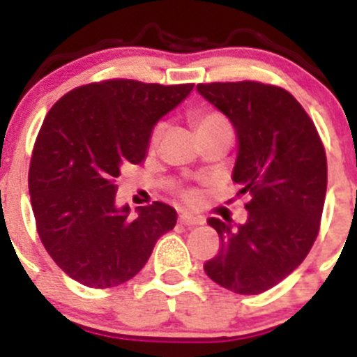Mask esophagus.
I'll return each mask as SVG.
<instances>
[{"instance_id":"obj_1","label":"esophagus","mask_w":357,"mask_h":357,"mask_svg":"<svg viewBox=\"0 0 357 357\" xmlns=\"http://www.w3.org/2000/svg\"><path fill=\"white\" fill-rule=\"evenodd\" d=\"M178 222H181L182 225L195 227V225H204V223H206V220L200 216H193V214H181Z\"/></svg>"}]
</instances>
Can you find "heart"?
<instances>
[{
    "mask_svg": "<svg viewBox=\"0 0 357 357\" xmlns=\"http://www.w3.org/2000/svg\"><path fill=\"white\" fill-rule=\"evenodd\" d=\"M214 127H229V123H227V119L223 118L222 114H218V112H206V114H200L195 118V128H197V132L207 130V128H214ZM160 130H162V128L157 127L155 132H153V137H151V143L153 144L159 141ZM184 198L188 202H197L198 193L197 191H185Z\"/></svg>",
    "mask_w": 357,
    "mask_h": 357,
    "instance_id": "1",
    "label": "heart"
}]
</instances>
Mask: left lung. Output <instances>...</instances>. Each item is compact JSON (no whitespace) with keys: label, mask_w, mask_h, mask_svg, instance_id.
I'll use <instances>...</instances> for the list:
<instances>
[{"label":"left lung","mask_w":357,"mask_h":357,"mask_svg":"<svg viewBox=\"0 0 357 357\" xmlns=\"http://www.w3.org/2000/svg\"><path fill=\"white\" fill-rule=\"evenodd\" d=\"M238 137L232 181L248 195L247 222L209 218L222 239L207 275L239 295H259L301 266L320 229L327 159L314 123L288 91L259 82L198 84Z\"/></svg>","instance_id":"left-lung-1"}]
</instances>
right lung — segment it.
I'll return each mask as SVG.
<instances>
[{"mask_svg": "<svg viewBox=\"0 0 357 357\" xmlns=\"http://www.w3.org/2000/svg\"><path fill=\"white\" fill-rule=\"evenodd\" d=\"M193 84L135 80L87 84L62 96L37 135L28 189L37 232L61 270L89 288H114L146 264L176 211L153 202L116 206V178L143 162L151 130L182 103Z\"/></svg>", "mask_w": 357, "mask_h": 357, "instance_id": "1", "label": "right lung"}]
</instances>
